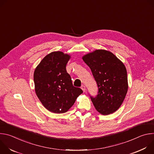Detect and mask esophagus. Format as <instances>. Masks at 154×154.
Segmentation results:
<instances>
[{
	"mask_svg": "<svg viewBox=\"0 0 154 154\" xmlns=\"http://www.w3.org/2000/svg\"><path fill=\"white\" fill-rule=\"evenodd\" d=\"M81 89L83 90V92H85V91H86V88H85V86L82 85V86H81Z\"/></svg>",
	"mask_w": 154,
	"mask_h": 154,
	"instance_id": "esophagus-1",
	"label": "esophagus"
}]
</instances>
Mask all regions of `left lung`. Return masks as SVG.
I'll return each mask as SVG.
<instances>
[{
	"mask_svg": "<svg viewBox=\"0 0 154 154\" xmlns=\"http://www.w3.org/2000/svg\"><path fill=\"white\" fill-rule=\"evenodd\" d=\"M90 68L99 92L91 97L96 110L103 115L113 113L122 105L128 90L127 70L124 63L112 52L97 49L82 57Z\"/></svg>",
	"mask_w": 154,
	"mask_h": 154,
	"instance_id": "obj_1",
	"label": "left lung"
}]
</instances>
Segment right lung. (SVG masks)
<instances>
[{
	"label": "right lung",
	"mask_w": 154,
	"mask_h": 154,
	"mask_svg": "<svg viewBox=\"0 0 154 154\" xmlns=\"http://www.w3.org/2000/svg\"><path fill=\"white\" fill-rule=\"evenodd\" d=\"M71 58L61 51L52 52L41 61L33 74L35 90L48 110L64 113L74 105L83 91L73 86L66 66Z\"/></svg>",
	"instance_id": "right-lung-1"
}]
</instances>
